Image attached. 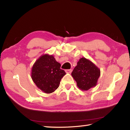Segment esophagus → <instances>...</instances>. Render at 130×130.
Here are the masks:
<instances>
[{
	"label": "esophagus",
	"mask_w": 130,
	"mask_h": 130,
	"mask_svg": "<svg viewBox=\"0 0 130 130\" xmlns=\"http://www.w3.org/2000/svg\"><path fill=\"white\" fill-rule=\"evenodd\" d=\"M72 69H67V70H65V72H66V73H70L72 72Z\"/></svg>",
	"instance_id": "obj_1"
}]
</instances>
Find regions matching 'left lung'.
Listing matches in <instances>:
<instances>
[{
    "mask_svg": "<svg viewBox=\"0 0 130 130\" xmlns=\"http://www.w3.org/2000/svg\"><path fill=\"white\" fill-rule=\"evenodd\" d=\"M77 85L82 91H88L97 85L100 76V70L95 64L85 58H80L72 72Z\"/></svg>",
    "mask_w": 130,
    "mask_h": 130,
    "instance_id": "left-lung-1",
    "label": "left lung"
}]
</instances>
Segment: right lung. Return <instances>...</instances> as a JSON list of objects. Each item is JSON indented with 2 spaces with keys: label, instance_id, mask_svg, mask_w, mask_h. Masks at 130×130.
<instances>
[{
  "label": "right lung",
  "instance_id": "right-lung-1",
  "mask_svg": "<svg viewBox=\"0 0 130 130\" xmlns=\"http://www.w3.org/2000/svg\"><path fill=\"white\" fill-rule=\"evenodd\" d=\"M52 55L45 54L37 59L31 69V76L37 87L45 93H51L58 88L66 73Z\"/></svg>",
  "mask_w": 130,
  "mask_h": 130
}]
</instances>
